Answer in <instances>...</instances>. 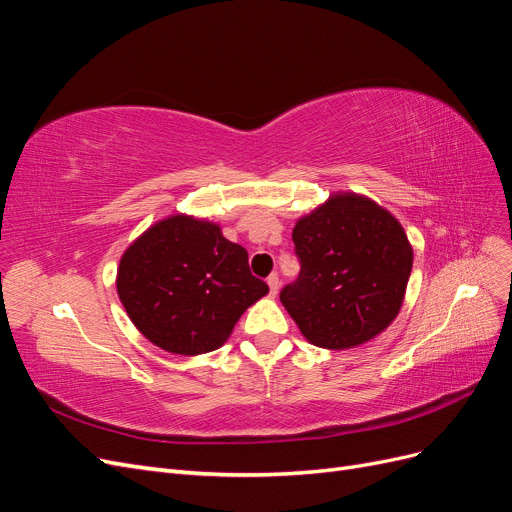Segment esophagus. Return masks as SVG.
Instances as JSON below:
<instances>
[{
	"label": "esophagus",
	"instance_id": "34e87169",
	"mask_svg": "<svg viewBox=\"0 0 512 512\" xmlns=\"http://www.w3.org/2000/svg\"><path fill=\"white\" fill-rule=\"evenodd\" d=\"M267 284H269V288H271V294H277V290H280V275L271 273V275L267 277Z\"/></svg>",
	"mask_w": 512,
	"mask_h": 512
}]
</instances>
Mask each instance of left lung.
<instances>
[{"instance_id":"8db88e82","label":"left lung","mask_w":512,"mask_h":512,"mask_svg":"<svg viewBox=\"0 0 512 512\" xmlns=\"http://www.w3.org/2000/svg\"><path fill=\"white\" fill-rule=\"evenodd\" d=\"M299 277L280 301L307 342L361 346L399 314L412 245L393 215L359 194H333L292 230Z\"/></svg>"}]
</instances>
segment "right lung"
Segmentation results:
<instances>
[{
    "label": "right lung",
    "mask_w": 512,
    "mask_h": 512,
    "mask_svg": "<svg viewBox=\"0 0 512 512\" xmlns=\"http://www.w3.org/2000/svg\"><path fill=\"white\" fill-rule=\"evenodd\" d=\"M269 286L218 224L170 215L121 256L117 294L134 327L158 348L196 356L218 350Z\"/></svg>",
    "instance_id": "obj_1"
}]
</instances>
